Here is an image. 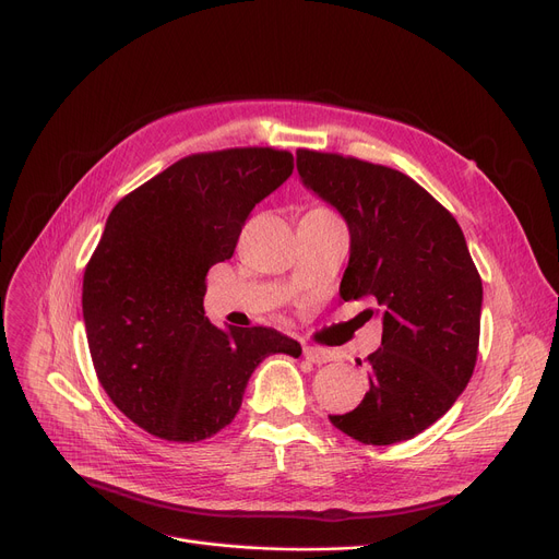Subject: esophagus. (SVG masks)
I'll return each mask as SVG.
<instances>
[{
  "mask_svg": "<svg viewBox=\"0 0 559 559\" xmlns=\"http://www.w3.org/2000/svg\"><path fill=\"white\" fill-rule=\"evenodd\" d=\"M304 358L312 365H326L335 360V350L324 348V346H306L304 348Z\"/></svg>",
  "mask_w": 559,
  "mask_h": 559,
  "instance_id": "esophagus-1",
  "label": "esophagus"
}]
</instances>
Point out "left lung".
Listing matches in <instances>:
<instances>
[{"instance_id": "left-lung-1", "label": "left lung", "mask_w": 559, "mask_h": 559, "mask_svg": "<svg viewBox=\"0 0 559 559\" xmlns=\"http://www.w3.org/2000/svg\"><path fill=\"white\" fill-rule=\"evenodd\" d=\"M297 169L346 222L342 301L371 297L383 321L380 348L367 358L369 392L329 419L362 444L413 439L449 413L476 367L483 283L464 233L396 169L308 150L297 152Z\"/></svg>"}]
</instances>
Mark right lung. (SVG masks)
<instances>
[{"instance_id":"obj_1","label":"right lung","mask_w":559,"mask_h":559,"mask_svg":"<svg viewBox=\"0 0 559 559\" xmlns=\"http://www.w3.org/2000/svg\"><path fill=\"white\" fill-rule=\"evenodd\" d=\"M292 169V154L262 146L188 156L108 215L83 276V324L102 388L146 432L201 442L235 419L264 358L301 356L274 329L203 317L205 274Z\"/></svg>"}]
</instances>
